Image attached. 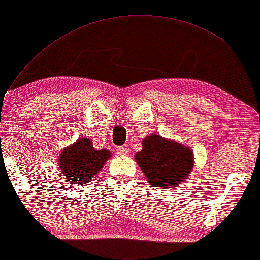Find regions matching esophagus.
<instances>
[{
    "mask_svg": "<svg viewBox=\"0 0 260 260\" xmlns=\"http://www.w3.org/2000/svg\"><path fill=\"white\" fill-rule=\"evenodd\" d=\"M117 152H118V155H120V156H126L127 154H128V150H127V148H125V147H119L117 149Z\"/></svg>",
    "mask_w": 260,
    "mask_h": 260,
    "instance_id": "esophagus-1",
    "label": "esophagus"
}]
</instances>
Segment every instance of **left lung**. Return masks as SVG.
<instances>
[{
  "instance_id": "obj_1",
  "label": "left lung",
  "mask_w": 260,
  "mask_h": 260,
  "mask_svg": "<svg viewBox=\"0 0 260 260\" xmlns=\"http://www.w3.org/2000/svg\"><path fill=\"white\" fill-rule=\"evenodd\" d=\"M135 160L154 187L170 189L191 174L194 158L188 147L151 134L142 141V150L135 154Z\"/></svg>"
}]
</instances>
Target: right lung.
Wrapping results in <instances>:
<instances>
[{
	"instance_id": "1",
	"label": "right lung",
	"mask_w": 260,
	"mask_h": 260,
	"mask_svg": "<svg viewBox=\"0 0 260 260\" xmlns=\"http://www.w3.org/2000/svg\"><path fill=\"white\" fill-rule=\"evenodd\" d=\"M110 157L109 150L94 149L91 140L81 138L64 148L59 157V164L63 179H67L68 183L83 185L91 182L92 177L102 170Z\"/></svg>"
}]
</instances>
